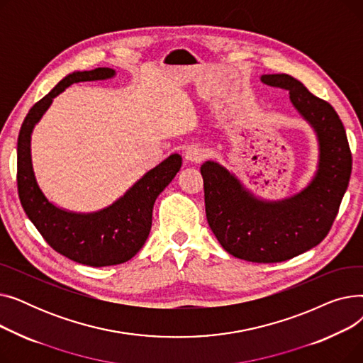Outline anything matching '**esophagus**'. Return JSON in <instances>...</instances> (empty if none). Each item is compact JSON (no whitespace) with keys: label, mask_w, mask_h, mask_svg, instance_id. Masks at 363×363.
<instances>
[{"label":"esophagus","mask_w":363,"mask_h":363,"mask_svg":"<svg viewBox=\"0 0 363 363\" xmlns=\"http://www.w3.org/2000/svg\"><path fill=\"white\" fill-rule=\"evenodd\" d=\"M207 156V151L200 147V145H189L186 150H185V159L188 162H193V163H200L206 159Z\"/></svg>","instance_id":"esophagus-1"}]
</instances>
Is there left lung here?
Wrapping results in <instances>:
<instances>
[{"mask_svg":"<svg viewBox=\"0 0 363 363\" xmlns=\"http://www.w3.org/2000/svg\"><path fill=\"white\" fill-rule=\"evenodd\" d=\"M266 85L287 89L319 143L318 170L300 193L279 201L256 199L216 162L201 164L207 222L223 249L234 257L277 263L311 250L330 233L345 196L352 152L334 107L318 99L290 74H262Z\"/></svg>","mask_w":363,"mask_h":363,"instance_id":"8db88e82","label":"left lung"}]
</instances>
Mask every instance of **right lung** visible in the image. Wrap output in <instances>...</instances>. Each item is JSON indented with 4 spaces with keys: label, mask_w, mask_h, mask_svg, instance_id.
<instances>
[{
    "label": "right lung",
    "mask_w": 363,
    "mask_h": 363,
    "mask_svg": "<svg viewBox=\"0 0 363 363\" xmlns=\"http://www.w3.org/2000/svg\"><path fill=\"white\" fill-rule=\"evenodd\" d=\"M113 76L114 70L108 67L67 74L29 110L17 138V191L23 211L57 253L94 268L128 262L141 250L151 230L152 206L182 164L179 155L169 156L118 201L94 213L67 212L48 201L38 186L32 167L30 135L35 123L40 122L52 99L72 84Z\"/></svg>",
    "instance_id": "obj_1"
}]
</instances>
